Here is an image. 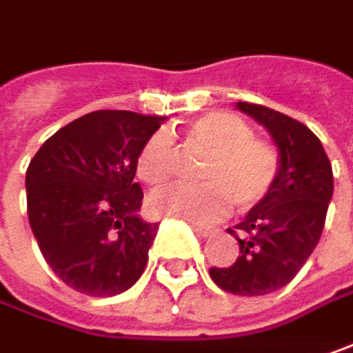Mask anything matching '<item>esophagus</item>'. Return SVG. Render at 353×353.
I'll return each instance as SVG.
<instances>
[{"label":"esophagus","mask_w":353,"mask_h":353,"mask_svg":"<svg viewBox=\"0 0 353 353\" xmlns=\"http://www.w3.org/2000/svg\"><path fill=\"white\" fill-rule=\"evenodd\" d=\"M192 228L201 234V236H212L214 234V228L212 226H204V224H199V222H192Z\"/></svg>","instance_id":"1"}]
</instances>
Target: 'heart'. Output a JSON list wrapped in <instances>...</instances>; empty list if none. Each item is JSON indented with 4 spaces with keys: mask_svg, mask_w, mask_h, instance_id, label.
Listing matches in <instances>:
<instances>
[{
    "mask_svg": "<svg viewBox=\"0 0 353 353\" xmlns=\"http://www.w3.org/2000/svg\"><path fill=\"white\" fill-rule=\"evenodd\" d=\"M185 143L188 150L208 157L199 170L203 185H172L152 192L149 210L154 216L214 221L230 201L238 210H248L268 196L278 179V150L254 137L252 127L234 113L199 117L186 125ZM174 165L176 152L165 131L152 132L134 161L137 176L150 186L167 183Z\"/></svg>",
    "mask_w": 353,
    "mask_h": 353,
    "instance_id": "obj_1",
    "label": "heart"
}]
</instances>
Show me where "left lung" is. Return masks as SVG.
<instances>
[{
	"label": "left lung",
	"instance_id": "left-lung-1",
	"mask_svg": "<svg viewBox=\"0 0 353 353\" xmlns=\"http://www.w3.org/2000/svg\"><path fill=\"white\" fill-rule=\"evenodd\" d=\"M236 107L268 129L280 172L268 196L228 228L240 244L234 264L210 268V278L224 292L264 296L292 282L314 252L334 194V174L320 139L304 123L264 105L240 101Z\"/></svg>",
	"mask_w": 353,
	"mask_h": 353
}]
</instances>
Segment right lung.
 Returning a JSON list of instances; mask_svg holds the SVG:
<instances>
[{
	"mask_svg": "<svg viewBox=\"0 0 353 353\" xmlns=\"http://www.w3.org/2000/svg\"><path fill=\"white\" fill-rule=\"evenodd\" d=\"M163 117L93 111L49 137L26 172L27 216L49 268L73 290L115 296L141 278L159 222L139 216V149Z\"/></svg>",
	"mask_w": 353,
	"mask_h": 353,
	"instance_id": "obj_1",
	"label": "right lung"
}]
</instances>
